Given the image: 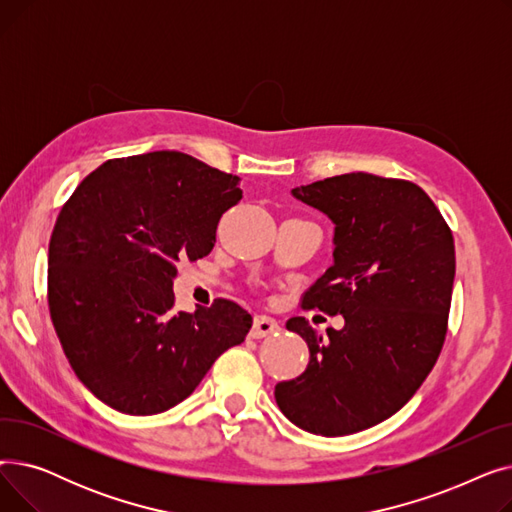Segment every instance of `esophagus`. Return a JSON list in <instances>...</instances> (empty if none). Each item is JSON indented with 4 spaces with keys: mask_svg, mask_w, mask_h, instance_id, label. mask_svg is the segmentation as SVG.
Instances as JSON below:
<instances>
[{
    "mask_svg": "<svg viewBox=\"0 0 512 512\" xmlns=\"http://www.w3.org/2000/svg\"><path fill=\"white\" fill-rule=\"evenodd\" d=\"M278 332H280V324H278L274 317H270V315H255L253 328H251L249 336L259 340V338L272 336V334H278Z\"/></svg>",
    "mask_w": 512,
    "mask_h": 512,
    "instance_id": "obj_1",
    "label": "esophagus"
}]
</instances>
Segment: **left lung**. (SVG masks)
Listing matches in <instances>:
<instances>
[{
	"label": "left lung",
	"mask_w": 512,
	"mask_h": 512,
	"mask_svg": "<svg viewBox=\"0 0 512 512\" xmlns=\"http://www.w3.org/2000/svg\"><path fill=\"white\" fill-rule=\"evenodd\" d=\"M334 222V263L303 309L342 315L319 334L305 317L286 328L309 346L307 369L274 390L280 411L317 436H348L400 411L436 365L454 282V238L421 186L351 172L292 188Z\"/></svg>",
	"instance_id": "obj_1"
}]
</instances>
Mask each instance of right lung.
<instances>
[{"label": "right lung", "mask_w": 512, "mask_h": 512, "mask_svg": "<svg viewBox=\"0 0 512 512\" xmlns=\"http://www.w3.org/2000/svg\"><path fill=\"white\" fill-rule=\"evenodd\" d=\"M240 178L180 151L107 159L76 186L49 240L47 301L76 373L101 402L155 415L191 396L253 326L228 299L174 311L180 259L211 253Z\"/></svg>", "instance_id": "right-lung-1"}]
</instances>
